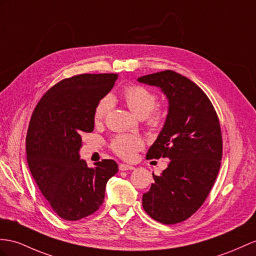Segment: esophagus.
<instances>
[{"label":"esophagus","mask_w":256,"mask_h":256,"mask_svg":"<svg viewBox=\"0 0 256 256\" xmlns=\"http://www.w3.org/2000/svg\"><path fill=\"white\" fill-rule=\"evenodd\" d=\"M134 166H128V164H124V163H120L119 164V170L120 171H128V170H133Z\"/></svg>","instance_id":"1"}]
</instances>
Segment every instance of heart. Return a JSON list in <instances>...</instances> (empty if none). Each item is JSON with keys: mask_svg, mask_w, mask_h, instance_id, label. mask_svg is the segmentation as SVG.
Returning <instances> with one entry per match:
<instances>
[{"mask_svg": "<svg viewBox=\"0 0 256 256\" xmlns=\"http://www.w3.org/2000/svg\"><path fill=\"white\" fill-rule=\"evenodd\" d=\"M123 100L128 107L140 119H145L147 126L159 128L164 121V111L156 106V96L152 90L138 84L128 85L123 90ZM112 108V100L109 96L102 98L94 110L95 122H102ZM110 149L120 158L130 160L135 152L144 147L140 136L133 134H119L110 140Z\"/></svg>", "mask_w": 256, "mask_h": 256, "instance_id": "1", "label": "heart"}]
</instances>
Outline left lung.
<instances>
[{"mask_svg":"<svg viewBox=\"0 0 256 256\" xmlns=\"http://www.w3.org/2000/svg\"><path fill=\"white\" fill-rule=\"evenodd\" d=\"M138 81L162 90L168 114L146 158H168V168L142 194V208L154 220L178 224L198 211L214 185L222 156V130L211 100L198 85L172 70Z\"/></svg>","mask_w":256,"mask_h":256,"instance_id":"obj_1","label":"left lung"}]
</instances>
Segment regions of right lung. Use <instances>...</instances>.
Returning <instances> with one entry per match:
<instances>
[{"instance_id": "obj_1", "label": "right lung", "mask_w": 256, "mask_h": 256, "mask_svg": "<svg viewBox=\"0 0 256 256\" xmlns=\"http://www.w3.org/2000/svg\"><path fill=\"white\" fill-rule=\"evenodd\" d=\"M116 74H76L45 93L32 112L26 152L30 172L53 211L78 220L102 204L106 184L118 172L114 160L88 168L80 159L83 133L94 130L97 102L114 88Z\"/></svg>"}]
</instances>
